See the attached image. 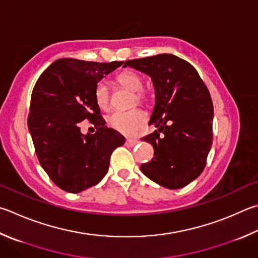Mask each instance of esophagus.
<instances>
[{
  "instance_id": "1",
  "label": "esophagus",
  "mask_w": 258,
  "mask_h": 258,
  "mask_svg": "<svg viewBox=\"0 0 258 258\" xmlns=\"http://www.w3.org/2000/svg\"><path fill=\"white\" fill-rule=\"evenodd\" d=\"M137 143H138V140L134 138H127L125 141V144L127 145V147H133V145H135Z\"/></svg>"
}]
</instances>
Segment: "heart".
<instances>
[{"label":"heart","instance_id":"obj_1","mask_svg":"<svg viewBox=\"0 0 258 258\" xmlns=\"http://www.w3.org/2000/svg\"><path fill=\"white\" fill-rule=\"evenodd\" d=\"M118 86L132 91L131 105L144 104L148 100V93L143 90V79L134 71H124L115 79ZM96 105L101 110H107L110 106V93L105 81H99L93 89ZM109 127L124 135H133L142 128L148 120V116L142 109L132 108L126 111H114L107 117Z\"/></svg>","mask_w":258,"mask_h":258}]
</instances>
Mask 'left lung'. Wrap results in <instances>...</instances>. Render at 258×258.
Returning <instances> with one entry per match:
<instances>
[{
	"label": "left lung",
	"instance_id": "1",
	"mask_svg": "<svg viewBox=\"0 0 258 258\" xmlns=\"http://www.w3.org/2000/svg\"><path fill=\"white\" fill-rule=\"evenodd\" d=\"M149 74L156 90L150 119L158 130L141 140L152 144L154 157L141 170L166 188L177 189L198 178L213 141V104L208 87L193 65L171 54L126 60Z\"/></svg>",
	"mask_w": 258,
	"mask_h": 258
}]
</instances>
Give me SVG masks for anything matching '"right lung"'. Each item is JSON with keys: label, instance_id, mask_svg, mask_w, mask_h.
Instances as JSON below:
<instances>
[{"label": "right lung", "instance_id": "right-lung-1", "mask_svg": "<svg viewBox=\"0 0 258 258\" xmlns=\"http://www.w3.org/2000/svg\"><path fill=\"white\" fill-rule=\"evenodd\" d=\"M121 64L60 58L32 89L28 127L41 167L60 189L77 194L97 185L108 171L111 153L125 142L105 126L93 98L96 84ZM84 119L97 128L93 136L81 133Z\"/></svg>", "mask_w": 258, "mask_h": 258}]
</instances>
